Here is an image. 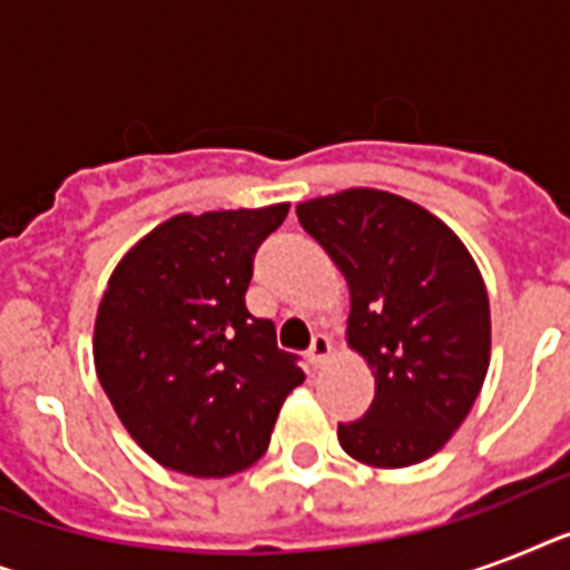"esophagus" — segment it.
I'll list each match as a JSON object with an SVG mask.
<instances>
[{
    "label": "esophagus",
    "mask_w": 570,
    "mask_h": 570,
    "mask_svg": "<svg viewBox=\"0 0 570 570\" xmlns=\"http://www.w3.org/2000/svg\"><path fill=\"white\" fill-rule=\"evenodd\" d=\"M328 355H331V340L325 337V334H316L311 348H307V364H311L313 370H320V366L328 361Z\"/></svg>",
    "instance_id": "34e87169"
}]
</instances>
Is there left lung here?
Returning a JSON list of instances; mask_svg holds the SVG:
<instances>
[{
  "label": "left lung",
  "mask_w": 570,
  "mask_h": 570,
  "mask_svg": "<svg viewBox=\"0 0 570 570\" xmlns=\"http://www.w3.org/2000/svg\"><path fill=\"white\" fill-rule=\"evenodd\" d=\"M348 284L346 340L375 399L340 446L370 468H411L441 450L476 402L491 361L485 281L464 242L423 206L346 189L295 206Z\"/></svg>",
  "instance_id": "obj_1"
}]
</instances>
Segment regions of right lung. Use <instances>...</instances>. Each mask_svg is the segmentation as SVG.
I'll list each match as a JSON object with an SVG mask.
<instances>
[{
  "instance_id": "1",
  "label": "right lung",
  "mask_w": 570,
  "mask_h": 570,
  "mask_svg": "<svg viewBox=\"0 0 570 570\" xmlns=\"http://www.w3.org/2000/svg\"><path fill=\"white\" fill-rule=\"evenodd\" d=\"M286 213L174 215L111 272L94 366L124 429L163 468L200 479L250 468L304 381L275 325L245 307L254 254Z\"/></svg>"
}]
</instances>
